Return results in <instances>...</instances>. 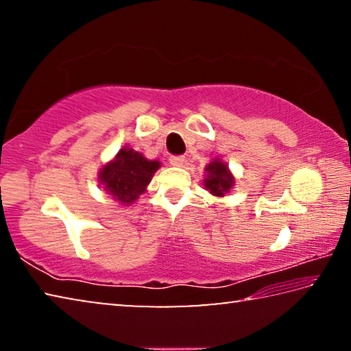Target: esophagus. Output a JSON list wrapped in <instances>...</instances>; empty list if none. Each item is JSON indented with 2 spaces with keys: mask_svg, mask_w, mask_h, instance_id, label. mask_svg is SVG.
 I'll return each mask as SVG.
<instances>
[{
  "mask_svg": "<svg viewBox=\"0 0 351 351\" xmlns=\"http://www.w3.org/2000/svg\"><path fill=\"white\" fill-rule=\"evenodd\" d=\"M184 162H186V156H170V164L175 167H182Z\"/></svg>",
  "mask_w": 351,
  "mask_h": 351,
  "instance_id": "1",
  "label": "esophagus"
}]
</instances>
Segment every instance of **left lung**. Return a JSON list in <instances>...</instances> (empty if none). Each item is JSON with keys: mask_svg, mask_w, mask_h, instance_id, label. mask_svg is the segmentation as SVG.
<instances>
[{"mask_svg": "<svg viewBox=\"0 0 351 351\" xmlns=\"http://www.w3.org/2000/svg\"><path fill=\"white\" fill-rule=\"evenodd\" d=\"M206 171L207 178L204 180V186L210 190V193L223 197L226 192H229V189L234 184V178L229 173L228 165L223 164L219 159H215L207 165Z\"/></svg>", "mask_w": 351, "mask_h": 351, "instance_id": "1", "label": "left lung"}]
</instances>
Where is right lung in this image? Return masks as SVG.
<instances>
[{
  "mask_svg": "<svg viewBox=\"0 0 351 351\" xmlns=\"http://www.w3.org/2000/svg\"><path fill=\"white\" fill-rule=\"evenodd\" d=\"M159 169L158 161H147L139 152L122 148L116 159L100 171V182L121 203H133Z\"/></svg>",
  "mask_w": 351,
  "mask_h": 351,
  "instance_id": "right-lung-1",
  "label": "right lung"
}]
</instances>
